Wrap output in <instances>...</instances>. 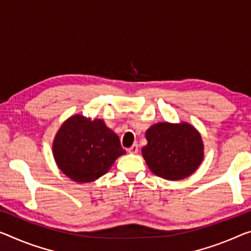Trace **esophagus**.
Listing matches in <instances>:
<instances>
[{"instance_id": "obj_1", "label": "esophagus", "mask_w": 251, "mask_h": 251, "mask_svg": "<svg viewBox=\"0 0 251 251\" xmlns=\"http://www.w3.org/2000/svg\"><path fill=\"white\" fill-rule=\"evenodd\" d=\"M138 150H139V146L137 144H134V145L131 146L130 148H128V152H130V153H137Z\"/></svg>"}]
</instances>
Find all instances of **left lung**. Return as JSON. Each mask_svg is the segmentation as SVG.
Listing matches in <instances>:
<instances>
[{"mask_svg": "<svg viewBox=\"0 0 251 251\" xmlns=\"http://www.w3.org/2000/svg\"><path fill=\"white\" fill-rule=\"evenodd\" d=\"M147 146L142 156L153 174L169 180L183 179L193 174L203 160V142L188 123L160 122L146 131Z\"/></svg>", "mask_w": 251, "mask_h": 251, "instance_id": "8db88e82", "label": "left lung"}]
</instances>
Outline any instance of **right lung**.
Wrapping results in <instances>:
<instances>
[{
	"label": "right lung",
	"mask_w": 251,
	"mask_h": 251,
	"mask_svg": "<svg viewBox=\"0 0 251 251\" xmlns=\"http://www.w3.org/2000/svg\"><path fill=\"white\" fill-rule=\"evenodd\" d=\"M52 152L65 175L75 182L88 183L106 174L126 150L117 133L101 119L91 120L76 114L60 126Z\"/></svg>",
	"instance_id": "1"
}]
</instances>
